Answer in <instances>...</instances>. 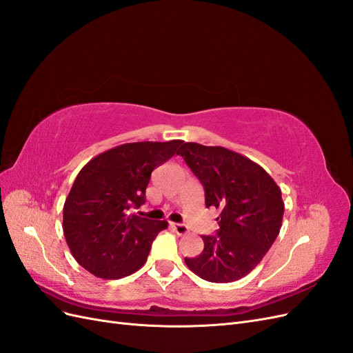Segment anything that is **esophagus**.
Listing matches in <instances>:
<instances>
[{
  "instance_id": "1",
  "label": "esophagus",
  "mask_w": 353,
  "mask_h": 353,
  "mask_svg": "<svg viewBox=\"0 0 353 353\" xmlns=\"http://www.w3.org/2000/svg\"><path fill=\"white\" fill-rule=\"evenodd\" d=\"M170 225H172V228L175 230L178 236H185L188 232V228L184 225V223H170Z\"/></svg>"
}]
</instances>
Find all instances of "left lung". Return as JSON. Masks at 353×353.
Masks as SVG:
<instances>
[{
  "label": "left lung",
  "mask_w": 353,
  "mask_h": 353,
  "mask_svg": "<svg viewBox=\"0 0 353 353\" xmlns=\"http://www.w3.org/2000/svg\"><path fill=\"white\" fill-rule=\"evenodd\" d=\"M184 157L205 188L206 208L219 209L216 236H201L205 249L185 258L188 268L210 283H232L253 271L280 234L281 190L253 160L225 147L184 143Z\"/></svg>",
  "instance_id": "8db88e82"
}]
</instances>
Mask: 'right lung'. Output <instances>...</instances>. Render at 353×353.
I'll return each mask as SVG.
<instances>
[{
  "label": "right lung",
  "instance_id": "add662e5",
  "mask_svg": "<svg viewBox=\"0 0 353 353\" xmlns=\"http://www.w3.org/2000/svg\"><path fill=\"white\" fill-rule=\"evenodd\" d=\"M181 140L128 143L91 159L63 206V232L82 268L104 280L131 275L145 263L166 221L131 213L145 201L153 169L176 152Z\"/></svg>",
  "mask_w": 353,
  "mask_h": 353
}]
</instances>
